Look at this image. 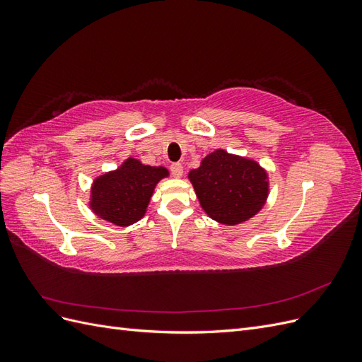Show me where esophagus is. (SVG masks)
I'll return each mask as SVG.
<instances>
[{"mask_svg": "<svg viewBox=\"0 0 362 362\" xmlns=\"http://www.w3.org/2000/svg\"><path fill=\"white\" fill-rule=\"evenodd\" d=\"M170 172L175 178H181L184 175V166L181 163H173L170 166Z\"/></svg>", "mask_w": 362, "mask_h": 362, "instance_id": "obj_1", "label": "esophagus"}]
</instances>
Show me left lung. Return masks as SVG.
I'll use <instances>...</instances> for the list:
<instances>
[{"instance_id": "left-lung-1", "label": "left lung", "mask_w": 362, "mask_h": 362, "mask_svg": "<svg viewBox=\"0 0 362 362\" xmlns=\"http://www.w3.org/2000/svg\"><path fill=\"white\" fill-rule=\"evenodd\" d=\"M189 180L206 216L228 226L258 214L270 193L269 173L257 160L221 148L205 156Z\"/></svg>"}]
</instances>
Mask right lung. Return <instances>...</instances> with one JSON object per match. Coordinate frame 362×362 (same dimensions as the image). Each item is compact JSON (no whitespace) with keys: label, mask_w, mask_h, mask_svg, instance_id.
Instances as JSON below:
<instances>
[{"label":"right lung","mask_w":362,"mask_h":362,"mask_svg":"<svg viewBox=\"0 0 362 362\" xmlns=\"http://www.w3.org/2000/svg\"><path fill=\"white\" fill-rule=\"evenodd\" d=\"M169 175L164 166H149L128 157L115 170H108L93 180L89 198L90 210L116 226L133 225L146 214L157 184Z\"/></svg>","instance_id":"add662e5"}]
</instances>
